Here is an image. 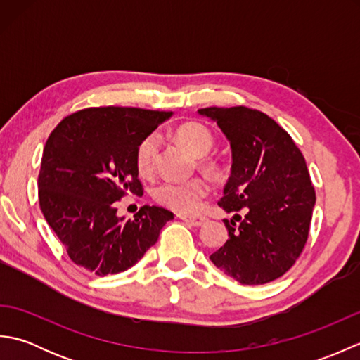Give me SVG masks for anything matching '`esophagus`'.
<instances>
[{"label": "esophagus", "mask_w": 360, "mask_h": 360, "mask_svg": "<svg viewBox=\"0 0 360 360\" xmlns=\"http://www.w3.org/2000/svg\"><path fill=\"white\" fill-rule=\"evenodd\" d=\"M179 218L188 226H193V227H201L205 221H207L204 217H179Z\"/></svg>", "instance_id": "obj_1"}]
</instances>
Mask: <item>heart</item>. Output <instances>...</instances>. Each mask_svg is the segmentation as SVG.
Returning a JSON list of instances; mask_svg holds the SVG:
<instances>
[{
  "instance_id": "obj_1",
  "label": "heart",
  "mask_w": 360,
  "mask_h": 360,
  "mask_svg": "<svg viewBox=\"0 0 360 360\" xmlns=\"http://www.w3.org/2000/svg\"><path fill=\"white\" fill-rule=\"evenodd\" d=\"M176 139L192 153L193 156L200 158V164L207 170H217V164L210 159L204 158L212 151L215 139L207 128L201 124L181 125L176 129ZM159 153V137L156 134H148L137 143L134 162L139 174L148 176L155 170L156 158ZM209 193L207 182L201 178H195L184 182L164 181L153 188V198L164 207L178 213H195L200 209V204Z\"/></svg>"
}]
</instances>
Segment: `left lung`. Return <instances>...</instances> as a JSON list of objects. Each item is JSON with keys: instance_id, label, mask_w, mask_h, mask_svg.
<instances>
[{"instance_id": "left-lung-1", "label": "left lung", "mask_w": 360, "mask_h": 360, "mask_svg": "<svg viewBox=\"0 0 360 360\" xmlns=\"http://www.w3.org/2000/svg\"><path fill=\"white\" fill-rule=\"evenodd\" d=\"M231 142L232 173L219 207L229 240L212 263L241 285H264L294 266L307 244L316 192L302 151L277 122L246 106L198 110Z\"/></svg>"}]
</instances>
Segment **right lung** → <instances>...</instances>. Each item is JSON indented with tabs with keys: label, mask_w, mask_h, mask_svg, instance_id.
<instances>
[{
	"label": "right lung",
	"mask_w": 360,
	"mask_h": 360,
	"mask_svg": "<svg viewBox=\"0 0 360 360\" xmlns=\"http://www.w3.org/2000/svg\"><path fill=\"white\" fill-rule=\"evenodd\" d=\"M173 112L122 106L80 110L46 141L38 200L48 224L83 271L124 272L159 238L173 213L143 205L134 219L117 217L116 201L143 193L137 178V143Z\"/></svg>",
	"instance_id": "1"
}]
</instances>
